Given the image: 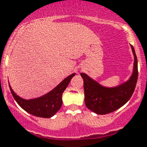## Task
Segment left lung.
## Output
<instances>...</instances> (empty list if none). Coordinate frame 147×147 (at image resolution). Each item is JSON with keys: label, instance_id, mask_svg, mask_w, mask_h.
I'll return each mask as SVG.
<instances>
[{"label": "left lung", "instance_id": "8db88e82", "mask_svg": "<svg viewBox=\"0 0 147 147\" xmlns=\"http://www.w3.org/2000/svg\"><path fill=\"white\" fill-rule=\"evenodd\" d=\"M131 48L134 56L133 71L129 79L119 85L107 88L84 73L80 74L84 80L86 106L96 114L105 115L115 111L123 106L132 97L137 82L138 64L135 49L132 46Z\"/></svg>", "mask_w": 147, "mask_h": 147}]
</instances>
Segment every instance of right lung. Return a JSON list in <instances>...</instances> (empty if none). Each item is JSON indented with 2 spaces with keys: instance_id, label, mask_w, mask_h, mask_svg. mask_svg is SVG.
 Wrapping results in <instances>:
<instances>
[{
  "instance_id": "1",
  "label": "right lung",
  "mask_w": 147,
  "mask_h": 147,
  "mask_svg": "<svg viewBox=\"0 0 147 147\" xmlns=\"http://www.w3.org/2000/svg\"><path fill=\"white\" fill-rule=\"evenodd\" d=\"M75 73L70 74L59 84L46 94L32 99H24L17 95L10 86L12 95L19 106L28 113L41 118H51L59 111L62 106V94L69 84Z\"/></svg>"
}]
</instances>
